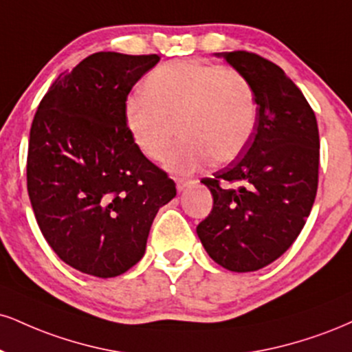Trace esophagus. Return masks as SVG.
Masks as SVG:
<instances>
[{
  "mask_svg": "<svg viewBox=\"0 0 352 352\" xmlns=\"http://www.w3.org/2000/svg\"><path fill=\"white\" fill-rule=\"evenodd\" d=\"M175 184H177V190H179V192H184V190L190 187L193 182L190 179H175Z\"/></svg>",
  "mask_w": 352,
  "mask_h": 352,
  "instance_id": "obj_1",
  "label": "esophagus"
}]
</instances>
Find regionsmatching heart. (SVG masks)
<instances>
[{"label":"heart","mask_w":352,"mask_h":352,"mask_svg":"<svg viewBox=\"0 0 352 352\" xmlns=\"http://www.w3.org/2000/svg\"><path fill=\"white\" fill-rule=\"evenodd\" d=\"M257 121L256 93L239 72L213 63L167 62L147 75L142 95L131 96L124 122L139 151L160 162L173 139L167 167L192 173L217 160L231 162L251 141Z\"/></svg>","instance_id":"b5f03b06"}]
</instances>
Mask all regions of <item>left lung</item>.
Listing matches in <instances>:
<instances>
[{
  "mask_svg": "<svg viewBox=\"0 0 352 352\" xmlns=\"http://www.w3.org/2000/svg\"><path fill=\"white\" fill-rule=\"evenodd\" d=\"M214 55L252 85L257 121L238 157L201 180L213 210L197 234L221 267L254 272L277 261L307 223L318 188V124L280 67L244 50Z\"/></svg>",
  "mask_w": 352,
  "mask_h": 352,
  "instance_id": "1",
  "label": "left lung"
}]
</instances>
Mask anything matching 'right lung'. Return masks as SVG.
Wrapping results in <instances>:
<instances>
[{
    "label": "right lung",
    "instance_id": "obj_1",
    "mask_svg": "<svg viewBox=\"0 0 352 352\" xmlns=\"http://www.w3.org/2000/svg\"><path fill=\"white\" fill-rule=\"evenodd\" d=\"M159 55L98 52L50 85L34 116L28 192L42 236L70 267L116 277L141 261L159 208L177 195L131 139V88Z\"/></svg>",
    "mask_w": 352,
    "mask_h": 352
}]
</instances>
